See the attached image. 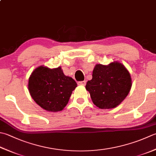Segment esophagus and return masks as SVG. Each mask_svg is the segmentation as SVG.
Listing matches in <instances>:
<instances>
[{"label":"esophagus","instance_id":"esophagus-1","mask_svg":"<svg viewBox=\"0 0 156 156\" xmlns=\"http://www.w3.org/2000/svg\"><path fill=\"white\" fill-rule=\"evenodd\" d=\"M78 85H81V86H85L86 84V81H80L78 82Z\"/></svg>","mask_w":156,"mask_h":156}]
</instances>
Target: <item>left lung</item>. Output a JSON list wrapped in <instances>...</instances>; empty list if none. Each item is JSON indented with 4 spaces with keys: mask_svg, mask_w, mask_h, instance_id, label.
I'll use <instances>...</instances> for the list:
<instances>
[{
    "mask_svg": "<svg viewBox=\"0 0 156 156\" xmlns=\"http://www.w3.org/2000/svg\"><path fill=\"white\" fill-rule=\"evenodd\" d=\"M131 86L129 72L122 63L114 62L108 66L97 64L93 71L92 80L87 82L86 89L97 107L112 109L123 101Z\"/></svg>",
    "mask_w": 156,
    "mask_h": 156,
    "instance_id": "obj_1",
    "label": "left lung"
}]
</instances>
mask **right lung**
Returning <instances> with one entry per match:
<instances>
[{
    "instance_id": "1",
    "label": "right lung",
    "mask_w": 156,
    "mask_h": 156,
    "mask_svg": "<svg viewBox=\"0 0 156 156\" xmlns=\"http://www.w3.org/2000/svg\"><path fill=\"white\" fill-rule=\"evenodd\" d=\"M76 81L64 75L61 67L50 69L39 66L34 70L28 80V89L34 101L48 112H59L69 101Z\"/></svg>"
}]
</instances>
